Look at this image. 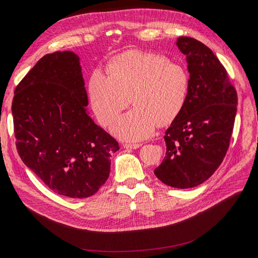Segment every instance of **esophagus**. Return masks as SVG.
<instances>
[{
	"label": "esophagus",
	"mask_w": 258,
	"mask_h": 258,
	"mask_svg": "<svg viewBox=\"0 0 258 258\" xmlns=\"http://www.w3.org/2000/svg\"><path fill=\"white\" fill-rule=\"evenodd\" d=\"M141 146L140 143H137V144H123V147L124 148H127V150H137V148H139Z\"/></svg>",
	"instance_id": "esophagus-1"
}]
</instances>
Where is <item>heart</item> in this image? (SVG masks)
Listing matches in <instances>:
<instances>
[{
	"mask_svg": "<svg viewBox=\"0 0 258 258\" xmlns=\"http://www.w3.org/2000/svg\"><path fill=\"white\" fill-rule=\"evenodd\" d=\"M190 78L186 68L160 54L133 52L112 63L107 73L94 71L89 81L92 110L106 126L130 104L134 108L110 127L125 141H140L155 133L158 123L177 118L187 102Z\"/></svg>",
	"mask_w": 258,
	"mask_h": 258,
	"instance_id": "b5f03b06",
	"label": "heart"
}]
</instances>
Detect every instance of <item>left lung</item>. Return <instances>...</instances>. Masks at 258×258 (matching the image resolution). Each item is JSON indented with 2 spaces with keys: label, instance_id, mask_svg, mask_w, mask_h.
I'll return each instance as SVG.
<instances>
[{
  "label": "left lung",
  "instance_id": "left-lung-1",
  "mask_svg": "<svg viewBox=\"0 0 258 258\" xmlns=\"http://www.w3.org/2000/svg\"><path fill=\"white\" fill-rule=\"evenodd\" d=\"M186 55L190 90L183 111L167 128L166 155L154 172L164 184L191 188L208 180L229 148L236 115L237 94L224 66L199 40H177Z\"/></svg>",
  "mask_w": 258,
  "mask_h": 258
}]
</instances>
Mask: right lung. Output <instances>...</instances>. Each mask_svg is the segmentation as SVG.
<instances>
[{
	"label": "right lung",
	"instance_id": "obj_1",
	"mask_svg": "<svg viewBox=\"0 0 258 258\" xmlns=\"http://www.w3.org/2000/svg\"><path fill=\"white\" fill-rule=\"evenodd\" d=\"M88 95L78 55L40 58L15 91L12 116L24 164L53 192L89 198L106 182L118 142L87 113Z\"/></svg>",
	"mask_w": 258,
	"mask_h": 258
}]
</instances>
